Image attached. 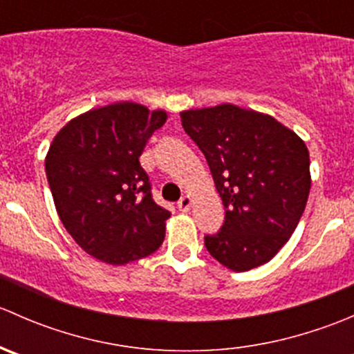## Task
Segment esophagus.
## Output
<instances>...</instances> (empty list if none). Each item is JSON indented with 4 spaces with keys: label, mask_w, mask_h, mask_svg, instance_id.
Returning <instances> with one entry per match:
<instances>
[{
    "label": "esophagus",
    "mask_w": 354,
    "mask_h": 354,
    "mask_svg": "<svg viewBox=\"0 0 354 354\" xmlns=\"http://www.w3.org/2000/svg\"><path fill=\"white\" fill-rule=\"evenodd\" d=\"M192 207V198L188 197V195H185V197H181L178 200V209L181 210V212H188Z\"/></svg>",
    "instance_id": "esophagus-1"
}]
</instances>
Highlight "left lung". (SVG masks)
<instances>
[{
  "mask_svg": "<svg viewBox=\"0 0 354 354\" xmlns=\"http://www.w3.org/2000/svg\"><path fill=\"white\" fill-rule=\"evenodd\" d=\"M223 200L224 223L205 248L227 269L267 263L291 238L310 194L305 142L269 114L233 104L180 114Z\"/></svg>",
  "mask_w": 354,
  "mask_h": 354,
  "instance_id": "left-lung-1",
  "label": "left lung"
}]
</instances>
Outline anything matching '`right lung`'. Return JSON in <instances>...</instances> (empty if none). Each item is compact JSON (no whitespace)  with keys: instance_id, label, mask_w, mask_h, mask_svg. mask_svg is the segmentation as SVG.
Instances as JSON below:
<instances>
[{"instance_id":"add662e5","label":"right lung","mask_w":354,"mask_h":354,"mask_svg":"<svg viewBox=\"0 0 354 354\" xmlns=\"http://www.w3.org/2000/svg\"><path fill=\"white\" fill-rule=\"evenodd\" d=\"M166 113L135 102L92 109L66 123L46 157V176L63 226L101 262L124 266L164 241L169 210L152 198L142 151Z\"/></svg>"}]
</instances>
